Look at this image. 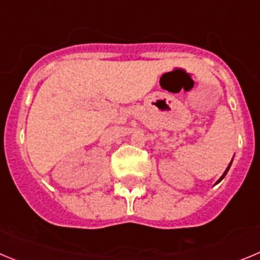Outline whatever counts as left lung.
<instances>
[{
    "instance_id": "obj_1",
    "label": "left lung",
    "mask_w": 260,
    "mask_h": 260,
    "mask_svg": "<svg viewBox=\"0 0 260 260\" xmlns=\"http://www.w3.org/2000/svg\"><path fill=\"white\" fill-rule=\"evenodd\" d=\"M231 165H232V162H231V164H229V165H228V168H226V171H225V172H224V173H222V176H221V177H220V180H219V181H217V182H216V183H219V182H220V181H221V180H222V178H224V177H225V174L228 173V171H229V168H231Z\"/></svg>"
}]
</instances>
